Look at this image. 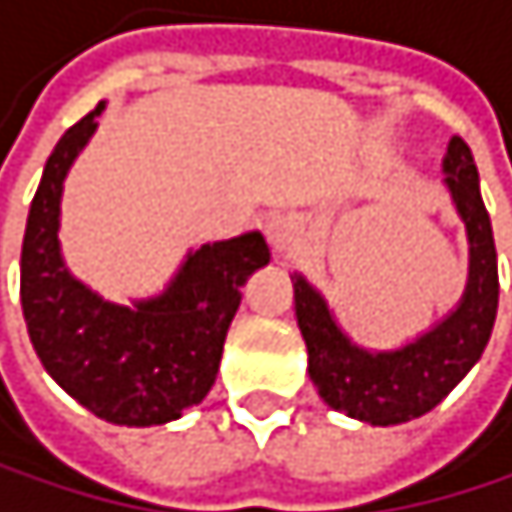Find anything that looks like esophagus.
Returning <instances> with one entry per match:
<instances>
[{
  "label": "esophagus",
  "instance_id": "1",
  "mask_svg": "<svg viewBox=\"0 0 512 512\" xmlns=\"http://www.w3.org/2000/svg\"><path fill=\"white\" fill-rule=\"evenodd\" d=\"M265 237H269L272 250L281 256H294L303 247V231L297 222H290V218H275V222L265 225Z\"/></svg>",
  "mask_w": 512,
  "mask_h": 512
}]
</instances>
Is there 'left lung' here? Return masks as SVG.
<instances>
[{"label": "left lung", "instance_id": "8db88e82", "mask_svg": "<svg viewBox=\"0 0 512 512\" xmlns=\"http://www.w3.org/2000/svg\"><path fill=\"white\" fill-rule=\"evenodd\" d=\"M444 184L469 237V281L457 309L397 350L356 347L334 322L325 297L294 275L297 325L309 353V378L331 410L369 425L425 416L479 363L497 316V250L469 146L454 137L444 156Z\"/></svg>", "mask_w": 512, "mask_h": 512}]
</instances>
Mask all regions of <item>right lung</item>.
<instances>
[{
  "mask_svg": "<svg viewBox=\"0 0 512 512\" xmlns=\"http://www.w3.org/2000/svg\"><path fill=\"white\" fill-rule=\"evenodd\" d=\"M106 102L55 143L33 193L21 247V306L43 369L112 425L181 419L215 385L240 287L269 265L259 231L190 250L162 294L131 306L102 300L62 259V190Z\"/></svg>",
  "mask_w": 512,
  "mask_h": 512,
  "instance_id": "obj_1",
  "label": "right lung"
}]
</instances>
